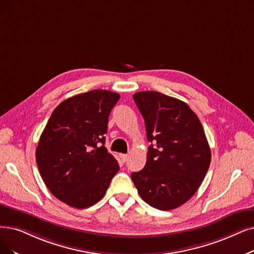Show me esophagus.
<instances>
[{
  "label": "esophagus",
  "instance_id": "34e87169",
  "mask_svg": "<svg viewBox=\"0 0 254 254\" xmlns=\"http://www.w3.org/2000/svg\"><path fill=\"white\" fill-rule=\"evenodd\" d=\"M120 158H121L122 162H125V161L127 160V158H128V155H127V154H123V153H121V154H120Z\"/></svg>",
  "mask_w": 254,
  "mask_h": 254
}]
</instances>
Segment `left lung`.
I'll list each match as a JSON object with an SVG mask.
<instances>
[{"instance_id": "8db88e82", "label": "left lung", "mask_w": 254, "mask_h": 254, "mask_svg": "<svg viewBox=\"0 0 254 254\" xmlns=\"http://www.w3.org/2000/svg\"><path fill=\"white\" fill-rule=\"evenodd\" d=\"M133 100L145 120L150 145L145 168L131 174L139 196L152 207L174 209L190 200L210 165V149L197 115L182 101L158 92Z\"/></svg>"}]
</instances>
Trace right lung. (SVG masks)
<instances>
[{"instance_id": "add662e5", "label": "right lung", "mask_w": 254, "mask_h": 254, "mask_svg": "<svg viewBox=\"0 0 254 254\" xmlns=\"http://www.w3.org/2000/svg\"><path fill=\"white\" fill-rule=\"evenodd\" d=\"M119 99L104 89L70 97L54 109L40 135L39 173L49 190L69 206L96 204L120 170L104 147L108 118Z\"/></svg>"}]
</instances>
